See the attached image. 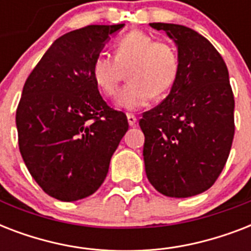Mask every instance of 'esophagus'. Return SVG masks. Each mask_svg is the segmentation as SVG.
Listing matches in <instances>:
<instances>
[{"instance_id":"esophagus-1","label":"esophagus","mask_w":251,"mask_h":251,"mask_svg":"<svg viewBox=\"0 0 251 251\" xmlns=\"http://www.w3.org/2000/svg\"><path fill=\"white\" fill-rule=\"evenodd\" d=\"M127 122H129L130 126H135L137 125V117L134 114H127Z\"/></svg>"}]
</instances>
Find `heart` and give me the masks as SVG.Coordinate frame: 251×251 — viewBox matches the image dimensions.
<instances>
[{
	"label": "heart",
	"instance_id": "b5f03b06",
	"mask_svg": "<svg viewBox=\"0 0 251 251\" xmlns=\"http://www.w3.org/2000/svg\"><path fill=\"white\" fill-rule=\"evenodd\" d=\"M178 56L165 41H155L142 31H131L114 45V58L99 54L91 65V76L99 91L114 96L127 70L129 84L121 91L117 105L125 110H138L149 105L153 96L171 90L178 74Z\"/></svg>",
	"mask_w": 251,
	"mask_h": 251
}]
</instances>
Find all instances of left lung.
<instances>
[{"label":"left lung","mask_w":251,"mask_h":251,"mask_svg":"<svg viewBox=\"0 0 251 251\" xmlns=\"http://www.w3.org/2000/svg\"><path fill=\"white\" fill-rule=\"evenodd\" d=\"M175 41L178 74L161 104L139 121L145 134L146 175L159 193L187 198L210 189L229 156L234 98L226 65L194 29L150 23Z\"/></svg>","instance_id":"obj_1"}]
</instances>
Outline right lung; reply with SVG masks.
<instances>
[{
    "label": "right lung",
    "mask_w": 251,
    "mask_h": 251,
    "mask_svg": "<svg viewBox=\"0 0 251 251\" xmlns=\"http://www.w3.org/2000/svg\"><path fill=\"white\" fill-rule=\"evenodd\" d=\"M125 25H87L58 37L25 80L15 116L25 167L53 198L74 202L101 186L129 129L106 105L91 65Z\"/></svg>",
    "instance_id": "add662e5"
}]
</instances>
